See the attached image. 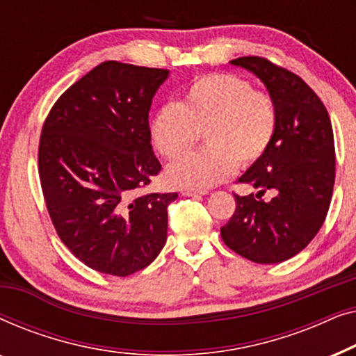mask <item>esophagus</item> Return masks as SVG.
Segmentation results:
<instances>
[{"label":"esophagus","instance_id":"1","mask_svg":"<svg viewBox=\"0 0 356 356\" xmlns=\"http://www.w3.org/2000/svg\"><path fill=\"white\" fill-rule=\"evenodd\" d=\"M207 193L209 191H206V189H189V188L181 189L183 196H204V194Z\"/></svg>","mask_w":356,"mask_h":356}]
</instances>
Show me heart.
<instances>
[{
	"instance_id": "obj_1",
	"label": "heart",
	"mask_w": 356,
	"mask_h": 356,
	"mask_svg": "<svg viewBox=\"0 0 356 356\" xmlns=\"http://www.w3.org/2000/svg\"><path fill=\"white\" fill-rule=\"evenodd\" d=\"M277 124L270 95L240 76L213 72L191 82L181 104L160 106L149 129L154 147L167 159L186 154L204 134L207 147L178 159L165 177L173 186L206 189L225 181L238 163H256L270 147Z\"/></svg>"
}]
</instances>
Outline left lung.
<instances>
[{
  "mask_svg": "<svg viewBox=\"0 0 356 356\" xmlns=\"http://www.w3.org/2000/svg\"><path fill=\"white\" fill-rule=\"evenodd\" d=\"M230 63L264 82L279 124L267 152L238 179L259 193L235 194L236 209L220 235L236 254L277 264L305 250L327 216L335 181L332 124L323 102L300 76L261 56ZM267 188L275 197L262 202Z\"/></svg>",
  "mask_w": 356,
  "mask_h": 356,
  "instance_id": "left-lung-1",
  "label": "left lung"
}]
</instances>
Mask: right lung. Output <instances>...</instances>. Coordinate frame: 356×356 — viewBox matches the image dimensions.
Instances as JSON below:
<instances>
[{
  "instance_id": "add662e5",
  "label": "right lung",
  "mask_w": 356,
  "mask_h": 356,
  "mask_svg": "<svg viewBox=\"0 0 356 356\" xmlns=\"http://www.w3.org/2000/svg\"><path fill=\"white\" fill-rule=\"evenodd\" d=\"M168 74L105 61L74 82L43 123L38 175L48 213L67 250L102 274H134L167 241V209L178 194L136 191L162 170L149 110Z\"/></svg>"
}]
</instances>
